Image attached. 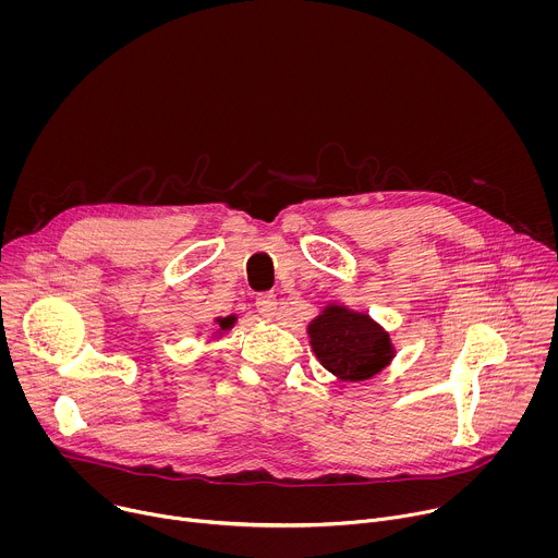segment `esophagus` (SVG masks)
Returning <instances> with one entry per match:
<instances>
[{"label":"esophagus","instance_id":"1","mask_svg":"<svg viewBox=\"0 0 558 558\" xmlns=\"http://www.w3.org/2000/svg\"><path fill=\"white\" fill-rule=\"evenodd\" d=\"M256 308L263 317H267V320H271V317L276 315L278 311V300L274 293H260L256 295Z\"/></svg>","mask_w":558,"mask_h":558}]
</instances>
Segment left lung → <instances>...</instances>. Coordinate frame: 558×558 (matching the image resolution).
<instances>
[{"label": "left lung", "mask_w": 558, "mask_h": 558, "mask_svg": "<svg viewBox=\"0 0 558 558\" xmlns=\"http://www.w3.org/2000/svg\"><path fill=\"white\" fill-rule=\"evenodd\" d=\"M311 349L329 373L342 381H366L395 360L388 331L364 311L329 302L306 327Z\"/></svg>", "instance_id": "left-lung-1"}]
</instances>
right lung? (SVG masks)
Instances as JSON below:
<instances>
[{"instance_id":"right-lung-1","label":"right lung","mask_w":558,"mask_h":558,"mask_svg":"<svg viewBox=\"0 0 558 558\" xmlns=\"http://www.w3.org/2000/svg\"><path fill=\"white\" fill-rule=\"evenodd\" d=\"M235 323H238V317H235V315L214 317V325H216V329H214V333H211V340H220V338H225V336H227V331H231V329L235 327Z\"/></svg>"}]
</instances>
